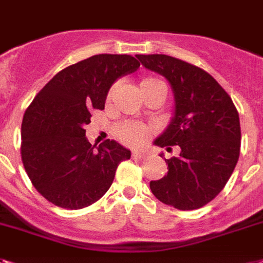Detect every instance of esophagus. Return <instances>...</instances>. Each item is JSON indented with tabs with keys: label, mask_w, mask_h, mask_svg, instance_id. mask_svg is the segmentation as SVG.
<instances>
[{
	"label": "esophagus",
	"mask_w": 263,
	"mask_h": 263,
	"mask_svg": "<svg viewBox=\"0 0 263 263\" xmlns=\"http://www.w3.org/2000/svg\"><path fill=\"white\" fill-rule=\"evenodd\" d=\"M132 157L135 158V159H140V158L146 157V153H142V151H134V153H132Z\"/></svg>",
	"instance_id": "esophagus-1"
}]
</instances>
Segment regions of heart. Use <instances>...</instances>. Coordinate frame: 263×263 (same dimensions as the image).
Instances as JSON below:
<instances>
[{
	"instance_id": "1",
	"label": "heart",
	"mask_w": 263,
	"mask_h": 263,
	"mask_svg": "<svg viewBox=\"0 0 263 263\" xmlns=\"http://www.w3.org/2000/svg\"><path fill=\"white\" fill-rule=\"evenodd\" d=\"M153 90L162 91L165 95V85L157 78H144L143 81H140V83H139V93L140 95ZM151 132H153V129L148 125L139 124V123H124V124L117 127L116 135L121 142L128 144V146L138 147L142 146L143 143L146 142L147 138L151 135Z\"/></svg>"
}]
</instances>
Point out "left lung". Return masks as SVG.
Instances as JSON below:
<instances>
[{
    "mask_svg": "<svg viewBox=\"0 0 263 263\" xmlns=\"http://www.w3.org/2000/svg\"><path fill=\"white\" fill-rule=\"evenodd\" d=\"M136 58L165 77L174 95V116L154 144L167 151L178 146L180 155L165 159L167 174L151 181V192L181 211L201 208L223 191L238 163V110L217 81L197 66L162 54Z\"/></svg>",
    "mask_w": 263,
    "mask_h": 263,
    "instance_id": "8db88e82",
    "label": "left lung"
}]
</instances>
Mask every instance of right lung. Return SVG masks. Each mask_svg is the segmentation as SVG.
<instances>
[{
    "label": "right lung",
    "instance_id": "add662e5",
    "mask_svg": "<svg viewBox=\"0 0 263 263\" xmlns=\"http://www.w3.org/2000/svg\"><path fill=\"white\" fill-rule=\"evenodd\" d=\"M131 55L100 54L66 67L43 87L25 110L21 159L32 185L54 205L81 209L110 187L131 151L108 139H86L93 109H104L110 86L139 69Z\"/></svg>",
    "mask_w": 263,
    "mask_h": 263
}]
</instances>
